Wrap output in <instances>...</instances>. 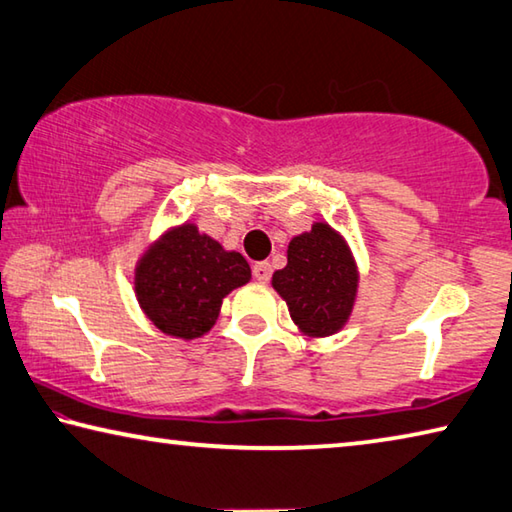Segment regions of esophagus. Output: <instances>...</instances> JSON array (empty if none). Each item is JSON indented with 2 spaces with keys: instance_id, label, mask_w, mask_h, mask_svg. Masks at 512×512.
I'll use <instances>...</instances> for the list:
<instances>
[{
  "instance_id": "34e87169",
  "label": "esophagus",
  "mask_w": 512,
  "mask_h": 512,
  "mask_svg": "<svg viewBox=\"0 0 512 512\" xmlns=\"http://www.w3.org/2000/svg\"><path fill=\"white\" fill-rule=\"evenodd\" d=\"M253 275H255V280H259V282H268V277H271V264L255 262L253 264Z\"/></svg>"
}]
</instances>
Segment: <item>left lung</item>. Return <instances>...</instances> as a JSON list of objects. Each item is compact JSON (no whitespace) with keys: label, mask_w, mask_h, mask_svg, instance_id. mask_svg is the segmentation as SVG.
I'll use <instances>...</instances> for the list:
<instances>
[{"label":"left lung","mask_w":512,"mask_h":512,"mask_svg":"<svg viewBox=\"0 0 512 512\" xmlns=\"http://www.w3.org/2000/svg\"><path fill=\"white\" fill-rule=\"evenodd\" d=\"M271 287L287 302L293 325L311 339H325L348 325L359 293V266L352 248L327 221L289 241L287 266Z\"/></svg>","instance_id":"8db88e82"}]
</instances>
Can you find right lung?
Instances as JSON below:
<instances>
[{
  "mask_svg": "<svg viewBox=\"0 0 512 512\" xmlns=\"http://www.w3.org/2000/svg\"><path fill=\"white\" fill-rule=\"evenodd\" d=\"M250 282L237 250L198 230L194 221L171 225L137 257L133 284L144 316L173 339H201L214 327L223 298Z\"/></svg>",
  "mask_w": 512,
  "mask_h": 512,
  "instance_id": "right-lung-1",
  "label": "right lung"
}]
</instances>
